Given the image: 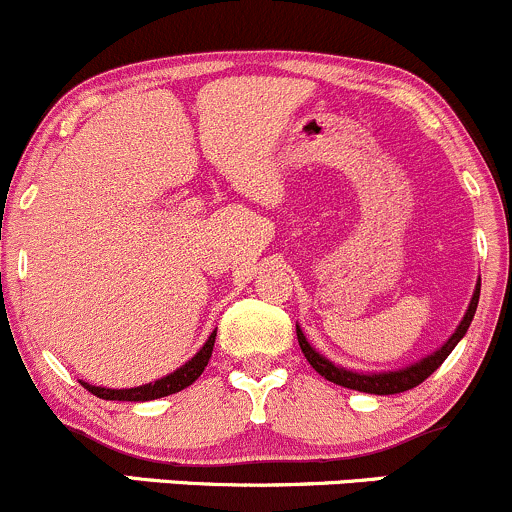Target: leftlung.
I'll return each mask as SVG.
<instances>
[{
    "label": "left lung",
    "mask_w": 512,
    "mask_h": 512,
    "mask_svg": "<svg viewBox=\"0 0 512 512\" xmlns=\"http://www.w3.org/2000/svg\"><path fill=\"white\" fill-rule=\"evenodd\" d=\"M478 295H481V278L476 280V288H474V295H471L469 307H466L464 317H461L459 327L454 329L452 337L439 346L437 351L427 354L425 359L415 361V364H410V366L395 368V371H354V368H344V366L334 364V361H329L327 356H322L315 346L307 342V337L302 334L300 324H295V329H298V342H300L302 354H305V359L310 361V366L315 368L320 376L327 378V381L337 383V386L351 388V390H359V393L395 395V393H405V390L420 386V383L425 381L427 376H432V373L442 366V361L452 354L454 346L464 339L466 329H469L471 320H474Z\"/></svg>",
    "instance_id": "1"
}]
</instances>
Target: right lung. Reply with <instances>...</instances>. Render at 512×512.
<instances>
[{
    "mask_svg": "<svg viewBox=\"0 0 512 512\" xmlns=\"http://www.w3.org/2000/svg\"><path fill=\"white\" fill-rule=\"evenodd\" d=\"M214 337H217V329H214L210 337H207V342L200 346V351H197L192 359L185 361L180 368H175V371L168 373V376L158 378V381H153V383H146V386L102 388V386H90V383H85V381H80V383L90 390L92 395H97V398H102V400H129V403H146V400L166 398V395H173V393H178V390L192 386V383L202 376V371H205L207 361H210V356H212Z\"/></svg>",
    "mask_w": 512,
    "mask_h": 512,
    "instance_id": "add662e5",
    "label": "right lung"
}]
</instances>
